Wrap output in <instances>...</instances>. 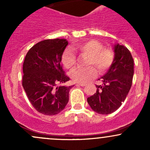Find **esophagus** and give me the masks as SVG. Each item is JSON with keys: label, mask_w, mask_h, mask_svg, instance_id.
I'll return each mask as SVG.
<instances>
[{"label": "esophagus", "mask_w": 150, "mask_h": 150, "mask_svg": "<svg viewBox=\"0 0 150 150\" xmlns=\"http://www.w3.org/2000/svg\"><path fill=\"white\" fill-rule=\"evenodd\" d=\"M77 86H82V87H84V86L86 85V83H77Z\"/></svg>", "instance_id": "1"}]
</instances>
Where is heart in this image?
I'll return each instance as SVG.
<instances>
[{"label":"heart","instance_id":"heart-1","mask_svg":"<svg viewBox=\"0 0 150 150\" xmlns=\"http://www.w3.org/2000/svg\"><path fill=\"white\" fill-rule=\"evenodd\" d=\"M73 49L81 53L89 55L87 65H94L100 73H104L110 68L114 61V53L110 48L103 47L98 41L91 39L75 44ZM62 63L66 68L71 69L76 63L75 53L70 48L67 49L62 56ZM97 68L94 65L80 67L70 73L72 80L77 82H87L97 75Z\"/></svg>","mask_w":150,"mask_h":150}]
</instances>
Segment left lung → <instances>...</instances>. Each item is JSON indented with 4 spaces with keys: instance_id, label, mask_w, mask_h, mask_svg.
I'll return each mask as SVG.
<instances>
[{
    "instance_id": "obj_1",
    "label": "left lung",
    "mask_w": 150,
    "mask_h": 150,
    "mask_svg": "<svg viewBox=\"0 0 150 150\" xmlns=\"http://www.w3.org/2000/svg\"><path fill=\"white\" fill-rule=\"evenodd\" d=\"M114 61L108 72L99 80L102 85H96L97 92L87 98L94 111L99 114L114 112L125 101L132 85L134 61L130 51L123 45L114 46Z\"/></svg>"
}]
</instances>
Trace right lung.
<instances>
[{
  "mask_svg": "<svg viewBox=\"0 0 150 150\" xmlns=\"http://www.w3.org/2000/svg\"><path fill=\"white\" fill-rule=\"evenodd\" d=\"M68 44L64 39H46L32 46L25 56L22 86L33 107L42 114H58L69 100L73 85H59L70 80L61 63Z\"/></svg>",
  "mask_w": 150,
  "mask_h": 150,
  "instance_id": "add662e5",
  "label": "right lung"
}]
</instances>
